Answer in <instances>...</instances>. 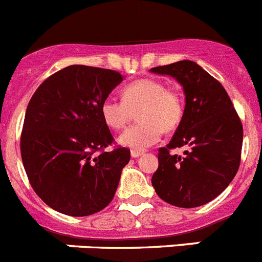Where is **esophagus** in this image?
Instances as JSON below:
<instances>
[{
    "label": "esophagus",
    "mask_w": 262,
    "mask_h": 262,
    "mask_svg": "<svg viewBox=\"0 0 262 262\" xmlns=\"http://www.w3.org/2000/svg\"><path fill=\"white\" fill-rule=\"evenodd\" d=\"M130 154H132V157H133V158H137V157H140V156H142V154H144V151H142V150H132L130 151Z\"/></svg>",
    "instance_id": "34e87169"
}]
</instances>
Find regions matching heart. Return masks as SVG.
<instances>
[{
	"label": "heart",
	"instance_id": "1",
	"mask_svg": "<svg viewBox=\"0 0 262 262\" xmlns=\"http://www.w3.org/2000/svg\"><path fill=\"white\" fill-rule=\"evenodd\" d=\"M140 122L128 128L118 141L134 150H145L161 140L163 130L172 132L185 116V99L179 88L166 85L154 77H144L126 84L121 100L106 97L100 105L101 118L115 130L125 128L137 111Z\"/></svg>",
	"mask_w": 262,
	"mask_h": 262
}]
</instances>
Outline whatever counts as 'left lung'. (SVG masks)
Segmentation results:
<instances>
[{"mask_svg": "<svg viewBox=\"0 0 262 262\" xmlns=\"http://www.w3.org/2000/svg\"><path fill=\"white\" fill-rule=\"evenodd\" d=\"M183 85L185 116L171 141L158 149L151 185L169 204L192 208L226 190L240 166L243 124L222 84L191 60L151 68ZM188 146L183 157L172 148Z\"/></svg>", "mask_w": 262, "mask_h": 262, "instance_id": "1", "label": "left lung"}]
</instances>
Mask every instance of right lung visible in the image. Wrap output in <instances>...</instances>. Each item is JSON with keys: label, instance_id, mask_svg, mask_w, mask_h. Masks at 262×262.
Returning a JSON list of instances; mask_svg holds the SVG:
<instances>
[{"label": "right lung", "instance_id": "right-lung-1", "mask_svg": "<svg viewBox=\"0 0 262 262\" xmlns=\"http://www.w3.org/2000/svg\"><path fill=\"white\" fill-rule=\"evenodd\" d=\"M122 81L117 71L74 64L36 88L25 115L21 157L35 194L70 216L105 208L130 150L115 146L100 105Z\"/></svg>", "mask_w": 262, "mask_h": 262}]
</instances>
